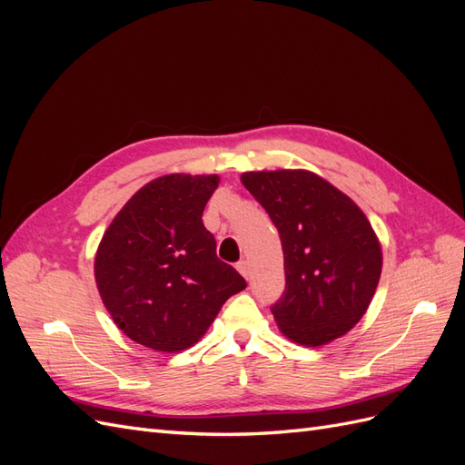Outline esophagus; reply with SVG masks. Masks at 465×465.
<instances>
[{"instance_id":"obj_1","label":"esophagus","mask_w":465,"mask_h":465,"mask_svg":"<svg viewBox=\"0 0 465 465\" xmlns=\"http://www.w3.org/2000/svg\"><path fill=\"white\" fill-rule=\"evenodd\" d=\"M236 270L241 272V275H242V277H246V279L250 277V263H248L246 260H241V262H238V263H236Z\"/></svg>"}]
</instances>
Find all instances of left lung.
Returning a JSON list of instances; mask_svg holds the SVG:
<instances>
[{
    "label": "left lung",
    "instance_id": "obj_1",
    "mask_svg": "<svg viewBox=\"0 0 465 465\" xmlns=\"http://www.w3.org/2000/svg\"><path fill=\"white\" fill-rule=\"evenodd\" d=\"M272 217L285 260V292L272 312L287 340L320 347L364 316L382 273V246L361 207L311 171L241 176Z\"/></svg>",
    "mask_w": 465,
    "mask_h": 465
}]
</instances>
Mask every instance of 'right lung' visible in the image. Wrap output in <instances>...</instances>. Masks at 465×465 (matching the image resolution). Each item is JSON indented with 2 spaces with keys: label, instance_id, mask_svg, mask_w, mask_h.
<instances>
[{
  "label": "right lung",
  "instance_id": "right-lung-1",
  "mask_svg": "<svg viewBox=\"0 0 465 465\" xmlns=\"http://www.w3.org/2000/svg\"><path fill=\"white\" fill-rule=\"evenodd\" d=\"M217 174H164L139 188L94 256L98 294L132 341L163 353L198 343L221 306L246 287L215 254L203 209Z\"/></svg>",
  "mask_w": 465,
  "mask_h": 465
}]
</instances>
